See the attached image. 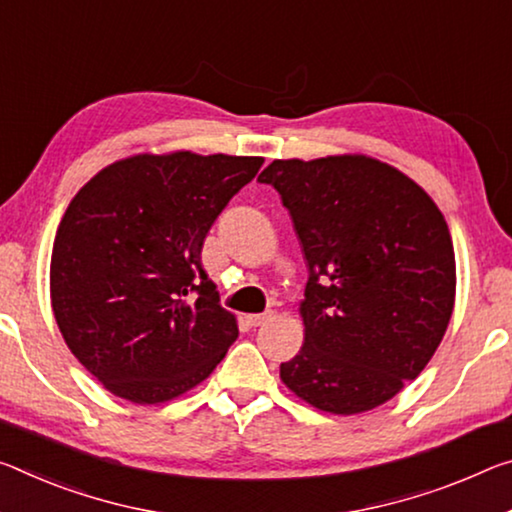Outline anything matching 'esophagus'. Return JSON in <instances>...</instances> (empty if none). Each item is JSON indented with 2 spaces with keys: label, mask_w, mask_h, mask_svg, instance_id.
<instances>
[{
  "label": "esophagus",
  "mask_w": 512,
  "mask_h": 512,
  "mask_svg": "<svg viewBox=\"0 0 512 512\" xmlns=\"http://www.w3.org/2000/svg\"><path fill=\"white\" fill-rule=\"evenodd\" d=\"M275 319V312L273 310H266V312H262V314H250L248 316V323L250 326H266V323L269 321H273Z\"/></svg>",
  "instance_id": "34e87169"
}]
</instances>
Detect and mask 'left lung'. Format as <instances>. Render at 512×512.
<instances>
[{
	"label": "left lung",
	"mask_w": 512,
	"mask_h": 512,
	"mask_svg": "<svg viewBox=\"0 0 512 512\" xmlns=\"http://www.w3.org/2000/svg\"><path fill=\"white\" fill-rule=\"evenodd\" d=\"M257 182L280 193L310 271L305 342L280 364L282 383L335 415L389 401L424 371L453 312L442 212L401 170L362 154L275 159Z\"/></svg>",
	"instance_id": "obj_1"
}]
</instances>
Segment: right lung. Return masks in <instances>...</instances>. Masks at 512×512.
Listing matches in <instances>:
<instances>
[{
	"label": "right lung",
	"mask_w": 512,
	"mask_h": 512,
	"mask_svg": "<svg viewBox=\"0 0 512 512\" xmlns=\"http://www.w3.org/2000/svg\"><path fill=\"white\" fill-rule=\"evenodd\" d=\"M262 164L230 154H136L72 198L52 250V310L70 351L111 394L175 399L239 337L202 269V243Z\"/></svg>",
	"instance_id": "obj_1"
}]
</instances>
